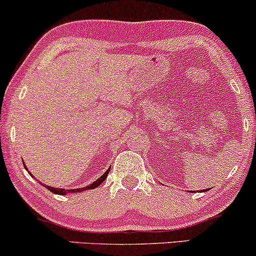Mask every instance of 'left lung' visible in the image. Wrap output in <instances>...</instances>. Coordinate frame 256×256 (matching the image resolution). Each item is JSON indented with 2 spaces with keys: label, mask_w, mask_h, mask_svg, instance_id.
I'll return each instance as SVG.
<instances>
[{
  "label": "left lung",
  "mask_w": 256,
  "mask_h": 256,
  "mask_svg": "<svg viewBox=\"0 0 256 256\" xmlns=\"http://www.w3.org/2000/svg\"><path fill=\"white\" fill-rule=\"evenodd\" d=\"M204 192H205V190H204Z\"/></svg>",
  "instance_id": "1"
}]
</instances>
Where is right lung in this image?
Wrapping results in <instances>:
<instances>
[{
  "instance_id": "right-lung-1",
  "label": "right lung",
  "mask_w": 256,
  "mask_h": 256,
  "mask_svg": "<svg viewBox=\"0 0 256 256\" xmlns=\"http://www.w3.org/2000/svg\"><path fill=\"white\" fill-rule=\"evenodd\" d=\"M110 173V169H107V172L104 173L102 176L98 178L95 182H93L92 184H89V186L87 187H83V188H78V190H60V188H54V187H48V186H45L46 188H48V190H51V192L56 193V194H66V193H76V192H83V190H93V188H96V187L98 186V184H101L104 181V178H107V175H108Z\"/></svg>"
}]
</instances>
